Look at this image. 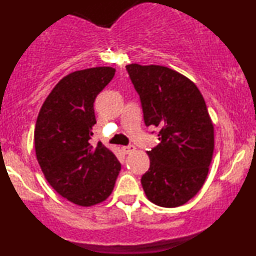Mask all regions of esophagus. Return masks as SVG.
I'll return each instance as SVG.
<instances>
[{"mask_svg":"<svg viewBox=\"0 0 256 256\" xmlns=\"http://www.w3.org/2000/svg\"><path fill=\"white\" fill-rule=\"evenodd\" d=\"M122 152H125V154H130V152H134V146H122Z\"/></svg>","mask_w":256,"mask_h":256,"instance_id":"esophagus-1","label":"esophagus"}]
</instances>
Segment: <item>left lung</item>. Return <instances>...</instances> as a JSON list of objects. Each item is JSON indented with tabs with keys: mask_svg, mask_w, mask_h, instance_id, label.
Segmentation results:
<instances>
[{
	"mask_svg": "<svg viewBox=\"0 0 256 256\" xmlns=\"http://www.w3.org/2000/svg\"><path fill=\"white\" fill-rule=\"evenodd\" d=\"M138 92L146 126L158 144L146 152L150 167L140 183L152 204H186L204 186L214 152V126L198 88L185 76L158 64L126 66Z\"/></svg>",
	"mask_w": 256,
	"mask_h": 256,
	"instance_id": "left-lung-1",
	"label": "left lung"
}]
</instances>
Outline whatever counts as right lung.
<instances>
[{
  "mask_svg": "<svg viewBox=\"0 0 256 256\" xmlns=\"http://www.w3.org/2000/svg\"><path fill=\"white\" fill-rule=\"evenodd\" d=\"M113 67H92L67 74L40 107L34 149L44 177L58 195L90 207L110 198L122 165L101 142L89 140L96 124L94 102L113 79Z\"/></svg>",
  "mask_w": 256,
  "mask_h": 256,
  "instance_id": "right-lung-1",
  "label": "right lung"
}]
</instances>
